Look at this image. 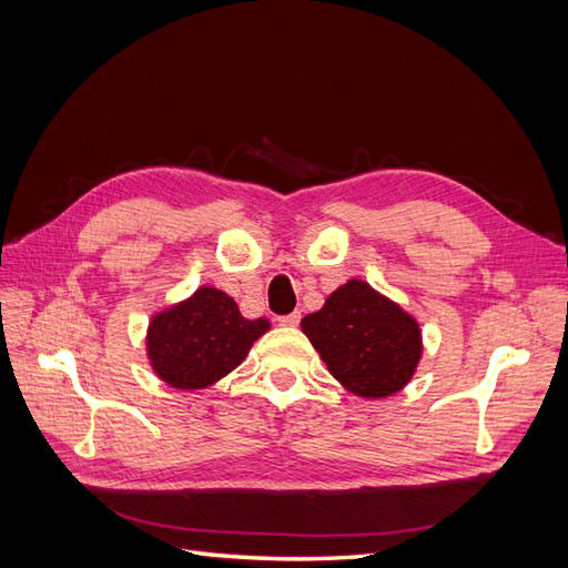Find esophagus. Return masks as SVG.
<instances>
[{
	"label": "esophagus",
	"mask_w": 568,
	"mask_h": 568,
	"mask_svg": "<svg viewBox=\"0 0 568 568\" xmlns=\"http://www.w3.org/2000/svg\"><path fill=\"white\" fill-rule=\"evenodd\" d=\"M298 322H301V313H291V315L280 317L282 326H298Z\"/></svg>",
	"instance_id": "1"
}]
</instances>
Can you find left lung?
Here are the masks:
<instances>
[{
    "instance_id": "8db88e82",
    "label": "left lung",
    "mask_w": 568,
    "mask_h": 568,
    "mask_svg": "<svg viewBox=\"0 0 568 568\" xmlns=\"http://www.w3.org/2000/svg\"><path fill=\"white\" fill-rule=\"evenodd\" d=\"M301 326L334 379L359 398L398 393L422 357L419 324L359 280L338 286Z\"/></svg>"
}]
</instances>
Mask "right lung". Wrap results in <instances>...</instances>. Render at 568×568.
Returning <instances> with one entry per match:
<instances>
[{
	"instance_id": "right-lung-1",
	"label": "right lung",
	"mask_w": 568,
	"mask_h": 568,
	"mask_svg": "<svg viewBox=\"0 0 568 568\" xmlns=\"http://www.w3.org/2000/svg\"><path fill=\"white\" fill-rule=\"evenodd\" d=\"M267 329V320H246L225 291L203 286L189 301L151 320L146 336L151 367L173 388H205L242 365L253 341Z\"/></svg>"
}]
</instances>
